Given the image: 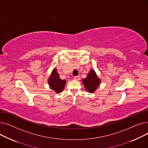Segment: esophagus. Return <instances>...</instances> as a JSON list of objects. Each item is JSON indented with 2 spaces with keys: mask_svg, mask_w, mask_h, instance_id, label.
<instances>
[{
  "mask_svg": "<svg viewBox=\"0 0 148 148\" xmlns=\"http://www.w3.org/2000/svg\"><path fill=\"white\" fill-rule=\"evenodd\" d=\"M74 79H75V80H79L80 79V76H75L74 77Z\"/></svg>",
  "mask_w": 148,
  "mask_h": 148,
  "instance_id": "34e87169",
  "label": "esophagus"
}]
</instances>
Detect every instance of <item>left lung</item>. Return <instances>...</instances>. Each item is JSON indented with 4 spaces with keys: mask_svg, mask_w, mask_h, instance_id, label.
I'll list each match as a JSON object with an SVG mask.
<instances>
[{
    "mask_svg": "<svg viewBox=\"0 0 148 148\" xmlns=\"http://www.w3.org/2000/svg\"><path fill=\"white\" fill-rule=\"evenodd\" d=\"M83 83L86 89L89 92H94L100 83L101 80L97 77L94 70H91L87 77L82 80Z\"/></svg>",
    "mask_w": 148,
    "mask_h": 148,
    "instance_id": "8db88e82",
    "label": "left lung"
}]
</instances>
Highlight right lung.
<instances>
[{
	"instance_id": "1",
	"label": "right lung",
	"mask_w": 148,
	"mask_h": 148,
	"mask_svg": "<svg viewBox=\"0 0 148 148\" xmlns=\"http://www.w3.org/2000/svg\"><path fill=\"white\" fill-rule=\"evenodd\" d=\"M50 87L56 93H60L63 90L65 85V80L60 79L56 69H54L51 75L48 80Z\"/></svg>"
}]
</instances>
